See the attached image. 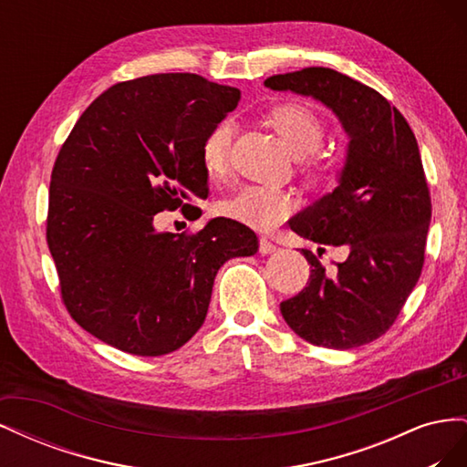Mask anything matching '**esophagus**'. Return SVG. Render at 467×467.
I'll use <instances>...</instances> for the list:
<instances>
[{"label":"esophagus","instance_id":"1","mask_svg":"<svg viewBox=\"0 0 467 467\" xmlns=\"http://www.w3.org/2000/svg\"><path fill=\"white\" fill-rule=\"evenodd\" d=\"M259 251L263 253V255H271V253H275V251H276V245H275L273 242H268L266 237H261V242H259Z\"/></svg>","mask_w":467,"mask_h":467}]
</instances>
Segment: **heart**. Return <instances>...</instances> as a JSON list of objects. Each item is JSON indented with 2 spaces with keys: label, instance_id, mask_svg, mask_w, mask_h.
<instances>
[{
  "label": "heart",
  "instance_id": "obj_1",
  "mask_svg": "<svg viewBox=\"0 0 467 467\" xmlns=\"http://www.w3.org/2000/svg\"><path fill=\"white\" fill-rule=\"evenodd\" d=\"M268 122L273 124V129L280 136L282 144H285L296 158L312 153L323 140L321 120L314 115V110H309L307 107L298 103L276 105L268 112ZM232 138L234 124L228 119H223L212 126L210 132L204 136L201 148V161L204 171L210 177L222 175L225 171V167H228ZM309 167H312V171L316 175H325L323 161H312ZM292 206V196L286 192L259 185H249L222 201L220 210L222 214L235 222H242L253 230L268 232L273 230L280 220H285L290 214Z\"/></svg>",
  "mask_w": 467,
  "mask_h": 467
}]
</instances>
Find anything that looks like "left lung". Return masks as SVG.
<instances>
[{
	"label": "left lung",
	"instance_id": "8db88e82",
	"mask_svg": "<svg viewBox=\"0 0 467 467\" xmlns=\"http://www.w3.org/2000/svg\"><path fill=\"white\" fill-rule=\"evenodd\" d=\"M265 86L314 97L348 136L335 191L288 222L309 242L345 247L347 259L325 273L316 253L302 249L312 275L298 296L280 304V314L316 347L370 343L400 316L425 263L431 194L415 134L386 97L331 67L278 74Z\"/></svg>",
	"mask_w": 467,
	"mask_h": 467
}]
</instances>
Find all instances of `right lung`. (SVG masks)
<instances>
[{"label": "right lung", "instance_id": "1", "mask_svg": "<svg viewBox=\"0 0 467 467\" xmlns=\"http://www.w3.org/2000/svg\"><path fill=\"white\" fill-rule=\"evenodd\" d=\"M239 89L196 74H155L99 95L56 158L47 242L62 300L83 329L136 357H161L202 327L220 266L259 239L230 218L196 234L158 232L208 196L202 140Z\"/></svg>", "mask_w": 467, "mask_h": 467}]
</instances>
